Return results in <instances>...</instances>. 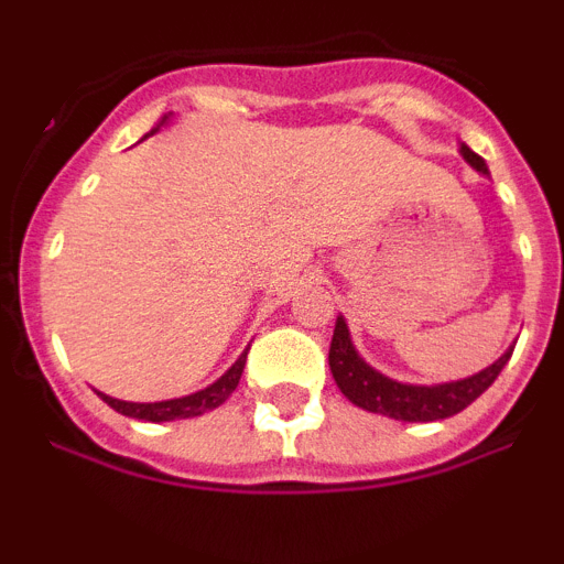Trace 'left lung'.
Masks as SVG:
<instances>
[{
	"instance_id": "left-lung-1",
	"label": "left lung",
	"mask_w": 564,
	"mask_h": 564,
	"mask_svg": "<svg viewBox=\"0 0 564 564\" xmlns=\"http://www.w3.org/2000/svg\"><path fill=\"white\" fill-rule=\"evenodd\" d=\"M460 154L468 166L477 169L480 174H488L486 161L477 152H471L466 143H460ZM511 352H514V347H508L495 364H488L486 370L460 378V381L403 383L378 372L376 367H370L358 356L356 344L350 338V327H347L344 316H338L330 341V372L344 398L361 406V410L395 417V421L430 423L457 415V412L466 410L468 403L477 401L500 376Z\"/></svg>"
}]
</instances>
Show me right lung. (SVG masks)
<instances>
[{
  "label": "right lung",
  "instance_id": "1",
  "mask_svg": "<svg viewBox=\"0 0 564 564\" xmlns=\"http://www.w3.org/2000/svg\"><path fill=\"white\" fill-rule=\"evenodd\" d=\"M169 121V115H163V121L152 129L149 134H154L163 123ZM147 134V138H149ZM246 358H248V347L246 352L237 358V361L223 372L220 378L214 383H208L206 390H197L192 395L183 398H172V401H154V403H134V401H121V398H112L107 392H98L104 403H109L115 412H121L127 417H138V421H152V423H163V421H181V417H197L203 412L217 410L220 403H226V398L237 390L239 376L246 370Z\"/></svg>",
  "mask_w": 564,
  "mask_h": 564
}]
</instances>
